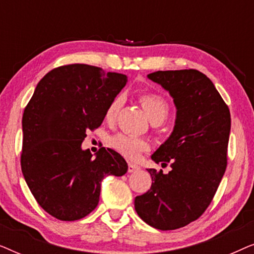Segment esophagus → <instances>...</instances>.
I'll return each instance as SVG.
<instances>
[{
  "label": "esophagus",
  "mask_w": 254,
  "mask_h": 254,
  "mask_svg": "<svg viewBox=\"0 0 254 254\" xmlns=\"http://www.w3.org/2000/svg\"><path fill=\"white\" fill-rule=\"evenodd\" d=\"M138 170H140V166L138 165L133 164V163H129V164H128V172H136Z\"/></svg>",
  "instance_id": "34e87169"
}]
</instances>
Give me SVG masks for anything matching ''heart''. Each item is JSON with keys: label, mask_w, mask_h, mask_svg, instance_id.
I'll return each mask as SVG.
<instances>
[{"label": "heart", "mask_w": 254, "mask_h": 254, "mask_svg": "<svg viewBox=\"0 0 254 254\" xmlns=\"http://www.w3.org/2000/svg\"><path fill=\"white\" fill-rule=\"evenodd\" d=\"M140 103L144 112L154 125H159L169 116V104L161 95L154 92H145L140 96ZM121 105V98L116 97L105 111V119L112 121L117 117ZM110 144L114 150L120 152L125 157L129 159H137L143 151L149 148L144 140L134 137L127 134H117L111 137Z\"/></svg>", "instance_id": "b5f03b06"}]
</instances>
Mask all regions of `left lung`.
Returning a JSON list of instances; mask_svg holds the SVG:
<instances>
[{
  "label": "left lung",
  "instance_id": "8db88e82",
  "mask_svg": "<svg viewBox=\"0 0 254 254\" xmlns=\"http://www.w3.org/2000/svg\"><path fill=\"white\" fill-rule=\"evenodd\" d=\"M147 77L169 91L177 110L171 135L151 155L171 171L147 169L151 187L135 197L134 206L147 224L175 230L199 218L216 193L227 169L230 111L213 82L195 69Z\"/></svg>",
  "mask_w": 254,
  "mask_h": 254
}]
</instances>
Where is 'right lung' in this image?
<instances>
[{
    "label": "right lung",
    "instance_id": "obj_1",
    "mask_svg": "<svg viewBox=\"0 0 254 254\" xmlns=\"http://www.w3.org/2000/svg\"><path fill=\"white\" fill-rule=\"evenodd\" d=\"M126 83V75L93 65H62L40 79L24 110V179L40 207L58 220L85 217L99 202L103 179L127 172L113 149L102 148L95 158L82 149L86 131L102 125Z\"/></svg>",
    "mask_w": 254,
    "mask_h": 254
}]
</instances>
